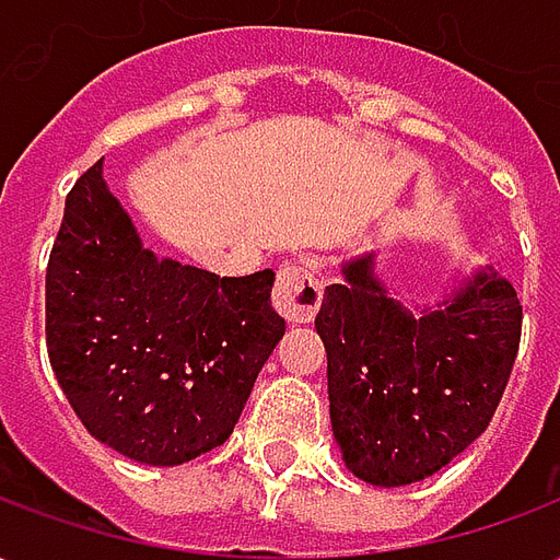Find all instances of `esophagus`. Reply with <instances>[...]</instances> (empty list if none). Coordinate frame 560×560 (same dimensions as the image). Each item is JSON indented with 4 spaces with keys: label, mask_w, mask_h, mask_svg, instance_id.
Segmentation results:
<instances>
[{
    "label": "esophagus",
    "mask_w": 560,
    "mask_h": 560,
    "mask_svg": "<svg viewBox=\"0 0 560 560\" xmlns=\"http://www.w3.org/2000/svg\"><path fill=\"white\" fill-rule=\"evenodd\" d=\"M324 300V281L317 279V272L308 264H284L276 279L272 291V305L279 308L293 324L312 320Z\"/></svg>",
    "instance_id": "1"
}]
</instances>
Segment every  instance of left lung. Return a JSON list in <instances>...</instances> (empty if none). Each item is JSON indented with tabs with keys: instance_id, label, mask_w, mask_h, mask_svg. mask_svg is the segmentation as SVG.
Wrapping results in <instances>:
<instances>
[{
	"instance_id": "obj_1",
	"label": "left lung",
	"mask_w": 560,
	"mask_h": 560,
	"mask_svg": "<svg viewBox=\"0 0 560 560\" xmlns=\"http://www.w3.org/2000/svg\"><path fill=\"white\" fill-rule=\"evenodd\" d=\"M341 276L315 317L336 444L360 480L420 482L486 432L504 396L522 336L516 288L486 267L417 312L377 279L375 252Z\"/></svg>"
}]
</instances>
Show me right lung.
<instances>
[{"instance_id": "obj_1", "label": "right lung", "mask_w": 560, "mask_h": 560, "mask_svg": "<svg viewBox=\"0 0 560 560\" xmlns=\"http://www.w3.org/2000/svg\"><path fill=\"white\" fill-rule=\"evenodd\" d=\"M272 281L155 257L92 164L47 264V353L86 432L159 468L224 444L284 336Z\"/></svg>"}]
</instances>
